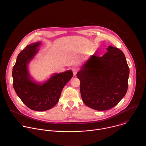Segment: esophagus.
Returning a JSON list of instances; mask_svg holds the SVG:
<instances>
[{"label":"esophagus","instance_id":"1","mask_svg":"<svg viewBox=\"0 0 146 146\" xmlns=\"http://www.w3.org/2000/svg\"><path fill=\"white\" fill-rule=\"evenodd\" d=\"M78 71V68H72V72H73V74H74V75H76V74H77Z\"/></svg>","mask_w":146,"mask_h":146}]
</instances>
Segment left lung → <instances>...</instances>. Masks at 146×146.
<instances>
[{
	"instance_id": "8db88e82",
	"label": "left lung",
	"mask_w": 146,
	"mask_h": 146,
	"mask_svg": "<svg viewBox=\"0 0 146 146\" xmlns=\"http://www.w3.org/2000/svg\"><path fill=\"white\" fill-rule=\"evenodd\" d=\"M107 50L102 57L92 55L77 73L84 103L98 111L118 104L128 86L129 68L124 53L112 46Z\"/></svg>"
}]
</instances>
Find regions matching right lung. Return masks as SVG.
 <instances>
[{
    "label": "right lung",
    "mask_w": 146,
    "mask_h": 146,
    "mask_svg": "<svg viewBox=\"0 0 146 146\" xmlns=\"http://www.w3.org/2000/svg\"><path fill=\"white\" fill-rule=\"evenodd\" d=\"M40 42L28 45L17 56L12 70L13 86L22 102L32 110L44 111L53 107L58 102L62 90L72 78L68 70L54 74L44 83L34 82L29 74L28 64L39 51Z\"/></svg>",
    "instance_id": "1"
}]
</instances>
